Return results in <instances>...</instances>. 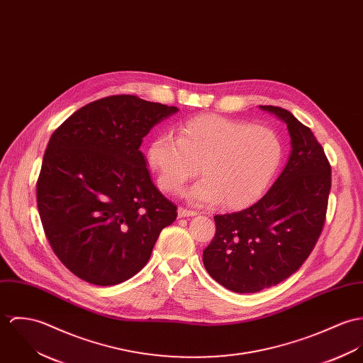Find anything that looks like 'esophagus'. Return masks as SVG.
Masks as SVG:
<instances>
[{
	"label": "esophagus",
	"instance_id": "34e87169",
	"mask_svg": "<svg viewBox=\"0 0 363 363\" xmlns=\"http://www.w3.org/2000/svg\"><path fill=\"white\" fill-rule=\"evenodd\" d=\"M198 214V211H195V210H189V208H185V207H179L178 208V217H194V216H196Z\"/></svg>",
	"mask_w": 363,
	"mask_h": 363
}]
</instances>
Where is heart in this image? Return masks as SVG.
<instances>
[{"label":"heart","instance_id":"1","mask_svg":"<svg viewBox=\"0 0 363 363\" xmlns=\"http://www.w3.org/2000/svg\"><path fill=\"white\" fill-rule=\"evenodd\" d=\"M282 143L272 128L216 114L185 120L178 136L160 133L147 150L160 188L179 194L185 184L204 175L191 189L198 204L221 201L242 207L256 201L281 162Z\"/></svg>","mask_w":363,"mask_h":363}]
</instances>
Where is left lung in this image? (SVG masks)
<instances>
[{
	"label": "left lung",
	"mask_w": 363,
	"mask_h": 363,
	"mask_svg": "<svg viewBox=\"0 0 363 363\" xmlns=\"http://www.w3.org/2000/svg\"><path fill=\"white\" fill-rule=\"evenodd\" d=\"M260 108L286 123L289 160L260 201L214 216L216 234L203 250L207 273L240 294L277 285L303 264L322 234L331 188V167L313 132L281 107Z\"/></svg>",
	"instance_id": "obj_1"
}]
</instances>
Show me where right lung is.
I'll return each mask as SVG.
<instances>
[{
	"mask_svg": "<svg viewBox=\"0 0 363 363\" xmlns=\"http://www.w3.org/2000/svg\"><path fill=\"white\" fill-rule=\"evenodd\" d=\"M174 106L133 94L86 104L47 145L36 185L44 234L60 262L94 285H116L149 262L177 206L153 185L143 138Z\"/></svg>",
	"mask_w": 363,
	"mask_h": 363,
	"instance_id": "1",
	"label": "right lung"
}]
</instances>
